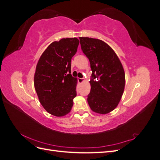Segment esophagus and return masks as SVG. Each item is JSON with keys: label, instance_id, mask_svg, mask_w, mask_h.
Segmentation results:
<instances>
[{"label": "esophagus", "instance_id": "1", "mask_svg": "<svg viewBox=\"0 0 160 160\" xmlns=\"http://www.w3.org/2000/svg\"><path fill=\"white\" fill-rule=\"evenodd\" d=\"M77 81H78L79 83H82L84 80L83 78H77Z\"/></svg>", "mask_w": 160, "mask_h": 160}]
</instances>
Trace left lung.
<instances>
[{
    "instance_id": "1",
    "label": "left lung",
    "mask_w": 160,
    "mask_h": 160,
    "mask_svg": "<svg viewBox=\"0 0 160 160\" xmlns=\"http://www.w3.org/2000/svg\"><path fill=\"white\" fill-rule=\"evenodd\" d=\"M79 40L92 71L88 102L94 112L108 113L117 107L123 93V66L114 51L103 41L89 37H79Z\"/></svg>"
}]
</instances>
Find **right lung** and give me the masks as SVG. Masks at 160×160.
I'll return each mask as SVG.
<instances>
[{
  "label": "right lung",
  "instance_id": "1",
  "mask_svg": "<svg viewBox=\"0 0 160 160\" xmlns=\"http://www.w3.org/2000/svg\"><path fill=\"white\" fill-rule=\"evenodd\" d=\"M79 44L77 38L53 42L37 65L34 85L38 99L48 113L57 117L70 112L77 95V78L71 74V62Z\"/></svg>",
  "mask_w": 160,
  "mask_h": 160
}]
</instances>
